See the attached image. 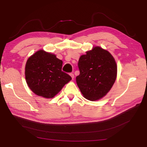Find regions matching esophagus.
Returning a JSON list of instances; mask_svg holds the SVG:
<instances>
[{"mask_svg":"<svg viewBox=\"0 0 147 147\" xmlns=\"http://www.w3.org/2000/svg\"><path fill=\"white\" fill-rule=\"evenodd\" d=\"M70 76H71V78H72V79H74V74L73 73H70Z\"/></svg>","mask_w":147,"mask_h":147,"instance_id":"obj_1","label":"esophagus"}]
</instances>
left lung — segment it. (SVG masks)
<instances>
[{
	"mask_svg": "<svg viewBox=\"0 0 147 147\" xmlns=\"http://www.w3.org/2000/svg\"><path fill=\"white\" fill-rule=\"evenodd\" d=\"M80 74L76 80L84 97L94 101L102 98L115 82L117 67L108 51L94 47L80 56L78 63Z\"/></svg>",
	"mask_w": 147,
	"mask_h": 147,
	"instance_id": "1",
	"label": "left lung"
}]
</instances>
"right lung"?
I'll return each instance as SVG.
<instances>
[{
    "instance_id": "obj_1",
    "label": "right lung",
    "mask_w": 147,
    "mask_h": 147,
    "mask_svg": "<svg viewBox=\"0 0 147 147\" xmlns=\"http://www.w3.org/2000/svg\"><path fill=\"white\" fill-rule=\"evenodd\" d=\"M63 61L56 55L41 50L30 57L25 67V78L30 89L44 98L54 97L72 79L61 71Z\"/></svg>"
}]
</instances>
